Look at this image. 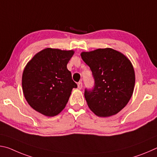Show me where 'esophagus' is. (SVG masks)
I'll return each instance as SVG.
<instances>
[{
    "mask_svg": "<svg viewBox=\"0 0 157 157\" xmlns=\"http://www.w3.org/2000/svg\"><path fill=\"white\" fill-rule=\"evenodd\" d=\"M78 89H81L82 88V82H78Z\"/></svg>",
    "mask_w": 157,
    "mask_h": 157,
    "instance_id": "1",
    "label": "esophagus"
}]
</instances>
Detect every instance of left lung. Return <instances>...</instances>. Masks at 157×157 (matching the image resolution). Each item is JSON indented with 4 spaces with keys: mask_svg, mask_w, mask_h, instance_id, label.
<instances>
[{
    "mask_svg": "<svg viewBox=\"0 0 157 157\" xmlns=\"http://www.w3.org/2000/svg\"><path fill=\"white\" fill-rule=\"evenodd\" d=\"M81 57L90 67L95 81L94 88L84 91L90 109L100 117L118 113L134 91L135 73L131 62L109 48L82 52Z\"/></svg>",
    "mask_w": 157,
    "mask_h": 157,
    "instance_id": "8db88e82",
    "label": "left lung"
}]
</instances>
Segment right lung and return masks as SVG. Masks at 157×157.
Segmentation results:
<instances>
[{
  "label": "right lung",
  "mask_w": 157,
  "mask_h": 157,
  "mask_svg": "<svg viewBox=\"0 0 157 157\" xmlns=\"http://www.w3.org/2000/svg\"><path fill=\"white\" fill-rule=\"evenodd\" d=\"M73 54V50L48 48L34 55L25 66L23 91L34 110L52 117L65 108L73 89L78 87L67 69Z\"/></svg>",
  "instance_id": "obj_1"
}]
</instances>
